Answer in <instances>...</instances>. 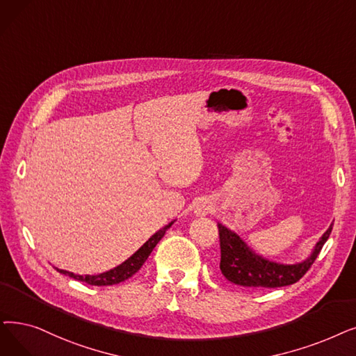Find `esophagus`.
Instances as JSON below:
<instances>
[{
    "label": "esophagus",
    "instance_id": "34e87169",
    "mask_svg": "<svg viewBox=\"0 0 356 356\" xmlns=\"http://www.w3.org/2000/svg\"><path fill=\"white\" fill-rule=\"evenodd\" d=\"M211 211V205L208 202H200L196 209H195V213L199 215V216H205L208 215V212Z\"/></svg>",
    "mask_w": 356,
    "mask_h": 356
}]
</instances>
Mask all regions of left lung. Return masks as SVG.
Here are the masks:
<instances>
[{
  "label": "left lung",
  "mask_w": 356,
  "mask_h": 356,
  "mask_svg": "<svg viewBox=\"0 0 356 356\" xmlns=\"http://www.w3.org/2000/svg\"><path fill=\"white\" fill-rule=\"evenodd\" d=\"M332 225L317 241L310 257L302 260L301 264L284 265L256 254L234 231L218 224L221 247L220 269L229 282L252 289L292 285L300 281L314 264L324 243L327 241L332 233Z\"/></svg>",
  "instance_id": "obj_1"
}]
</instances>
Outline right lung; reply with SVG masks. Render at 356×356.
<instances>
[{
  "label": "right lung",
  "instance_id": "obj_1",
  "mask_svg": "<svg viewBox=\"0 0 356 356\" xmlns=\"http://www.w3.org/2000/svg\"><path fill=\"white\" fill-rule=\"evenodd\" d=\"M173 225V221L167 224L165 227H163L161 229H159L156 234L151 236L148 238V241L141 247L140 250H136L128 260L123 261L122 265L107 270V272H103V273H99V275H76V273H72V272H68V270H63V269H58L56 270L59 273H64L70 277H72V280H76L80 282H86L88 285H96V286H106V285H115V284H120L123 281H127L128 277H131L132 275H135L138 270L141 269V266L145 264V260L148 259V256L151 254V252L154 250V247L157 245V243L164 237L165 231Z\"/></svg>",
  "mask_w": 356,
  "mask_h": 356
}]
</instances>
